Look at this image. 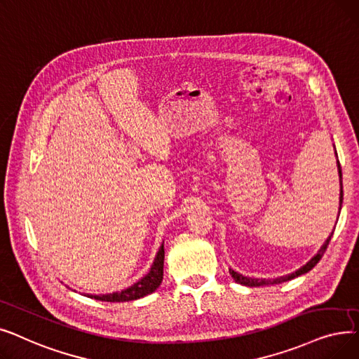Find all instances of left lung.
<instances>
[{"label": "left lung", "mask_w": 359, "mask_h": 359, "mask_svg": "<svg viewBox=\"0 0 359 359\" xmlns=\"http://www.w3.org/2000/svg\"><path fill=\"white\" fill-rule=\"evenodd\" d=\"M336 158H337V155H336ZM336 163H337V170H339V181H340V197H339V204H340V208H339V210L342 209V201H344V187H342V169H340V163H339V161H336ZM332 235H333V232L330 233V236L327 238L326 241H324V244L321 245V248L318 250V252L314 255V257L306 263V264H304L302 267H299L297 271H294V273H291V275H285V276H280V278H276V279H255V278H247V276H243L241 273H238V271H233L232 269H229V275L233 278V280L236 282V283H241V285H244V286H250V287H252V286H266V285H278V283H282V282H286V280H291V279H294V278H298V276H301V275H304V273H309L320 260H321V257H323V254L326 252V250H327V245H329V241L332 240Z\"/></svg>", "instance_id": "8db88e82"}]
</instances>
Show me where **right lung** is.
<instances>
[{"mask_svg": "<svg viewBox=\"0 0 359 359\" xmlns=\"http://www.w3.org/2000/svg\"><path fill=\"white\" fill-rule=\"evenodd\" d=\"M163 260H165V248L162 244L155 260H153V264L149 273L139 282H135L127 289H123L121 292H112L105 295H88V297L97 301H105V302H126V301L139 299L151 292H155L163 279Z\"/></svg>", "mask_w": 359, "mask_h": 359, "instance_id": "add662e5", "label": "right lung"}]
</instances>
